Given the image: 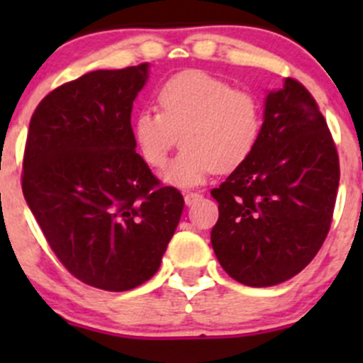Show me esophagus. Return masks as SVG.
I'll use <instances>...</instances> for the list:
<instances>
[{
    "label": "esophagus",
    "instance_id": "1",
    "mask_svg": "<svg viewBox=\"0 0 363 363\" xmlns=\"http://www.w3.org/2000/svg\"><path fill=\"white\" fill-rule=\"evenodd\" d=\"M199 200H202V195H200V193H186L184 195V202H186V205H193V203H196L199 202Z\"/></svg>",
    "mask_w": 363,
    "mask_h": 363
}]
</instances>
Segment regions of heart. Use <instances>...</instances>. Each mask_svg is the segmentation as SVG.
I'll list each match as a JSON object with an SVG mask.
<instances>
[{
    "mask_svg": "<svg viewBox=\"0 0 363 363\" xmlns=\"http://www.w3.org/2000/svg\"><path fill=\"white\" fill-rule=\"evenodd\" d=\"M158 111L145 108L133 119V140L142 160L163 168L181 135L182 151L163 179L191 188L212 172H232L256 149L263 128L262 104L214 75L188 69L170 77L158 91Z\"/></svg>",
    "mask_w": 363,
    "mask_h": 363,
    "instance_id": "b5f03b06",
    "label": "heart"
}]
</instances>
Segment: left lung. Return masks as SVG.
<instances>
[{
	"label": "left lung",
	"instance_id": "1",
	"mask_svg": "<svg viewBox=\"0 0 363 363\" xmlns=\"http://www.w3.org/2000/svg\"><path fill=\"white\" fill-rule=\"evenodd\" d=\"M339 156L327 121L295 79L265 98L256 149L211 195L219 219L212 250L225 272L252 288L306 269L330 230Z\"/></svg>",
	"mask_w": 363,
	"mask_h": 363
}]
</instances>
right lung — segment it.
I'll return each mask as SVG.
<instances>
[{
  "mask_svg": "<svg viewBox=\"0 0 363 363\" xmlns=\"http://www.w3.org/2000/svg\"><path fill=\"white\" fill-rule=\"evenodd\" d=\"M147 79L149 63L89 72L47 94L29 123L26 202L69 274L100 290L151 279L184 208L135 151L131 108Z\"/></svg>",
  "mask_w": 363,
  "mask_h": 363,
  "instance_id": "add662e5",
  "label": "right lung"
}]
</instances>
